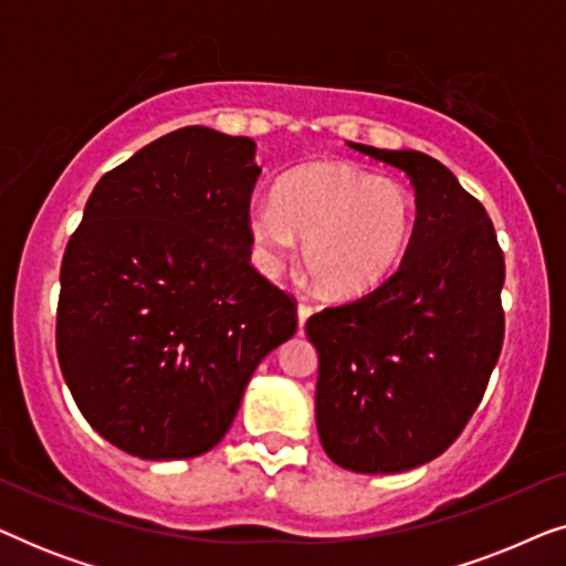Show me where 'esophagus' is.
Returning a JSON list of instances; mask_svg holds the SVG:
<instances>
[{
  "instance_id": "obj_1",
  "label": "esophagus",
  "mask_w": 566,
  "mask_h": 566,
  "mask_svg": "<svg viewBox=\"0 0 566 566\" xmlns=\"http://www.w3.org/2000/svg\"><path fill=\"white\" fill-rule=\"evenodd\" d=\"M314 314V306L312 304H306V301H298V306H296V316H298V329L304 327L306 324V319L308 316Z\"/></svg>"
}]
</instances>
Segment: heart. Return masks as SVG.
Wrapping results in <instances>:
<instances>
[{
    "instance_id": "1",
    "label": "heart",
    "mask_w": 566,
    "mask_h": 566,
    "mask_svg": "<svg viewBox=\"0 0 566 566\" xmlns=\"http://www.w3.org/2000/svg\"><path fill=\"white\" fill-rule=\"evenodd\" d=\"M417 206L405 185L368 169L324 161L298 167L247 211L254 262L273 275L304 237V265L332 298L376 291L412 244Z\"/></svg>"
}]
</instances>
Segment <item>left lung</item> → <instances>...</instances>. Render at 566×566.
I'll return each mask as SVG.
<instances>
[{
	"mask_svg": "<svg viewBox=\"0 0 566 566\" xmlns=\"http://www.w3.org/2000/svg\"><path fill=\"white\" fill-rule=\"evenodd\" d=\"M347 146L407 172L417 221L389 281L308 316L316 430L337 467L397 474L438 459L476 412L505 335V258L484 206L438 159Z\"/></svg>",
	"mask_w": 566,
	"mask_h": 566,
	"instance_id": "left-lung-1",
	"label": "left lung"
}]
</instances>
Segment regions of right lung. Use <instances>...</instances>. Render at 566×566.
<instances>
[{"label":"right lung","instance_id":"obj_1","mask_svg":"<svg viewBox=\"0 0 566 566\" xmlns=\"http://www.w3.org/2000/svg\"><path fill=\"white\" fill-rule=\"evenodd\" d=\"M258 144L206 126L157 138L95 185L61 262L56 353L92 428L149 461L234 422L296 306L250 265Z\"/></svg>","mask_w":566,"mask_h":566}]
</instances>
